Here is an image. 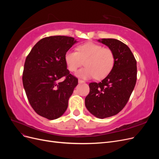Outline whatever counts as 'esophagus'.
<instances>
[{"mask_svg":"<svg viewBox=\"0 0 159 159\" xmlns=\"http://www.w3.org/2000/svg\"><path fill=\"white\" fill-rule=\"evenodd\" d=\"M78 82H79L80 84H82V83H85V81H84V80H78Z\"/></svg>","mask_w":159,"mask_h":159,"instance_id":"34e87169","label":"esophagus"}]
</instances>
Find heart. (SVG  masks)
<instances>
[{"instance_id":"b5f03b06","label":"heart","mask_w":159,"mask_h":159,"mask_svg":"<svg viewBox=\"0 0 159 159\" xmlns=\"http://www.w3.org/2000/svg\"><path fill=\"white\" fill-rule=\"evenodd\" d=\"M64 60L70 71H75L84 64L85 67L80 70L76 75L83 79L96 76L102 79L107 76L113 68L115 56L109 48L93 42H87L77 47V52L68 50L66 52Z\"/></svg>"}]
</instances>
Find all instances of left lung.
<instances>
[{"label": "left lung", "mask_w": 159, "mask_h": 159, "mask_svg": "<svg viewBox=\"0 0 159 159\" xmlns=\"http://www.w3.org/2000/svg\"><path fill=\"white\" fill-rule=\"evenodd\" d=\"M98 41L113 51L115 64L102 81L89 84L85 105L94 116L104 119L117 115L125 106L136 84L137 69L134 56L125 44L113 38Z\"/></svg>", "instance_id": "1"}]
</instances>
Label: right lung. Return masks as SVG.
Listing matches in <instances>:
<instances>
[{
  "label": "right lung",
  "instance_id": "add662e5",
  "mask_svg": "<svg viewBox=\"0 0 159 159\" xmlns=\"http://www.w3.org/2000/svg\"><path fill=\"white\" fill-rule=\"evenodd\" d=\"M76 42L66 36L46 37L36 43L26 57L23 86L31 107L43 117L56 119L68 108L78 80L67 69L64 56ZM63 76L65 80L60 82Z\"/></svg>",
  "mask_w": 159,
  "mask_h": 159
}]
</instances>
